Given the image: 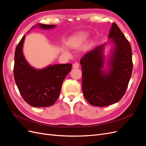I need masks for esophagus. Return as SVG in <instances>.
I'll list each match as a JSON object with an SVG mask.
<instances>
[{"label":"esophagus","instance_id":"1","mask_svg":"<svg viewBox=\"0 0 146 146\" xmlns=\"http://www.w3.org/2000/svg\"><path fill=\"white\" fill-rule=\"evenodd\" d=\"M73 68L74 69H77V68H78L79 67H80V64H79V63H75L73 64Z\"/></svg>","mask_w":146,"mask_h":146}]
</instances>
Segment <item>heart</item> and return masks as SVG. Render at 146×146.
<instances>
[{
  "instance_id": "heart-1",
  "label": "heart",
  "mask_w": 146,
  "mask_h": 146,
  "mask_svg": "<svg viewBox=\"0 0 146 146\" xmlns=\"http://www.w3.org/2000/svg\"><path fill=\"white\" fill-rule=\"evenodd\" d=\"M88 37V34L87 33H82L78 36V39L80 41H83L85 40V39H86V38Z\"/></svg>"
}]
</instances>
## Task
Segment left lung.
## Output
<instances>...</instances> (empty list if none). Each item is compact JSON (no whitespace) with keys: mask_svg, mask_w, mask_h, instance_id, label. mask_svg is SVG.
I'll use <instances>...</instances> for the list:
<instances>
[{"mask_svg":"<svg viewBox=\"0 0 146 146\" xmlns=\"http://www.w3.org/2000/svg\"><path fill=\"white\" fill-rule=\"evenodd\" d=\"M108 38L114 44L108 60L109 69H103L105 43L87 52L80 60L83 93L88 102L96 107H105L120 100L133 70L130 42L116 23L112 24Z\"/></svg>","mask_w":146,"mask_h":146,"instance_id":"left-lung-1","label":"left lung"}]
</instances>
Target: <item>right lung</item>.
I'll return each mask as SVG.
<instances>
[{
  "instance_id": "obj_1",
  "label": "right lung",
  "mask_w": 146,
  "mask_h": 146,
  "mask_svg": "<svg viewBox=\"0 0 146 146\" xmlns=\"http://www.w3.org/2000/svg\"><path fill=\"white\" fill-rule=\"evenodd\" d=\"M38 26L48 30L56 25L39 24ZM24 39L25 35L16 46L15 53L14 77L16 84L21 95L28 104L34 107H50L58 98L62 83L71 70L72 64L50 65L42 69L33 68L23 55Z\"/></svg>"
}]
</instances>
